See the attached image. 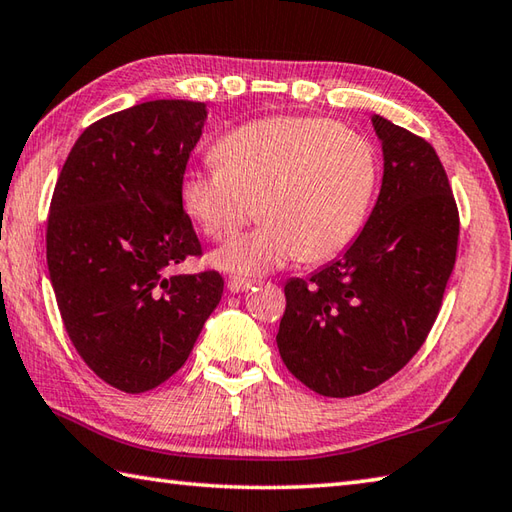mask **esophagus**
<instances>
[{"instance_id": "esophagus-1", "label": "esophagus", "mask_w": 512, "mask_h": 512, "mask_svg": "<svg viewBox=\"0 0 512 512\" xmlns=\"http://www.w3.org/2000/svg\"><path fill=\"white\" fill-rule=\"evenodd\" d=\"M226 286H228L230 293H244V290L253 286V282H250V279H246V277H228Z\"/></svg>"}]
</instances>
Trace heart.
Here are the masks:
<instances>
[{
    "instance_id": "1",
    "label": "heart",
    "mask_w": 512,
    "mask_h": 512,
    "mask_svg": "<svg viewBox=\"0 0 512 512\" xmlns=\"http://www.w3.org/2000/svg\"><path fill=\"white\" fill-rule=\"evenodd\" d=\"M213 157L217 166L184 175L182 202L215 242L262 217L213 257L242 275L342 253L364 224L379 175L364 135L319 117L253 119L219 139Z\"/></svg>"
}]
</instances>
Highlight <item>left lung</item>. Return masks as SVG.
<instances>
[{"label":"left lung","instance_id":"obj_1","mask_svg":"<svg viewBox=\"0 0 512 512\" xmlns=\"http://www.w3.org/2000/svg\"><path fill=\"white\" fill-rule=\"evenodd\" d=\"M384 179L362 233L337 262L286 282L277 348L324 397L384 384L433 328L453 273L459 213L435 148L375 115Z\"/></svg>","mask_w":512,"mask_h":512}]
</instances>
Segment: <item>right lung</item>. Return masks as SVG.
I'll return each mask as SVG.
<instances>
[{
	"label": "right lung",
	"mask_w": 512,
	"mask_h": 512,
	"mask_svg": "<svg viewBox=\"0 0 512 512\" xmlns=\"http://www.w3.org/2000/svg\"><path fill=\"white\" fill-rule=\"evenodd\" d=\"M206 104L155 99L90 124L50 199L46 262L79 357L124 393L173 377L224 293L217 270L170 275L202 244L182 204Z\"/></svg>",
	"instance_id": "1"
}]
</instances>
